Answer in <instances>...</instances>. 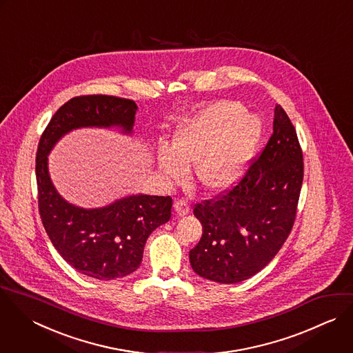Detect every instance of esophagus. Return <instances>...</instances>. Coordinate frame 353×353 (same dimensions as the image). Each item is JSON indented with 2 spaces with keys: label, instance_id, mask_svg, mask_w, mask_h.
Wrapping results in <instances>:
<instances>
[{
  "label": "esophagus",
  "instance_id": "esophagus-1",
  "mask_svg": "<svg viewBox=\"0 0 353 353\" xmlns=\"http://www.w3.org/2000/svg\"><path fill=\"white\" fill-rule=\"evenodd\" d=\"M174 208H175L176 214L181 215V216H182V215H186V214L190 211V205H189L188 200H185V199H181V200L175 201Z\"/></svg>",
  "mask_w": 353,
  "mask_h": 353
}]
</instances>
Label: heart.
<instances>
[{
    "instance_id": "heart-1",
    "label": "heart",
    "mask_w": 353,
    "mask_h": 353,
    "mask_svg": "<svg viewBox=\"0 0 353 353\" xmlns=\"http://www.w3.org/2000/svg\"><path fill=\"white\" fill-rule=\"evenodd\" d=\"M261 135L259 121L241 103L218 101L181 123L172 148L160 145L157 163L168 181L179 182L194 164L197 181L210 190L230 186L241 174Z\"/></svg>"
}]
</instances>
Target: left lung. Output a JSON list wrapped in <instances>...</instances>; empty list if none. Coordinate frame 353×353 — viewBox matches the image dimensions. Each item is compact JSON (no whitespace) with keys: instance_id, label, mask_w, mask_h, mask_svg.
I'll return each mask as SVG.
<instances>
[{"instance_id":"1","label":"left lung","mask_w":353,"mask_h":353,"mask_svg":"<svg viewBox=\"0 0 353 353\" xmlns=\"http://www.w3.org/2000/svg\"><path fill=\"white\" fill-rule=\"evenodd\" d=\"M302 179L303 157L295 128L276 105L273 132L244 175L230 189L194 205L203 236L189 252L193 270L223 284L262 270L294 226Z\"/></svg>"}]
</instances>
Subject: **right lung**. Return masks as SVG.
Here are the masks:
<instances>
[{"instance_id":"1","label":"right lung","mask_w":353,"mask_h":353,"mask_svg":"<svg viewBox=\"0 0 353 353\" xmlns=\"http://www.w3.org/2000/svg\"><path fill=\"white\" fill-rule=\"evenodd\" d=\"M137 103L112 95L72 98L52 116L37 149L39 211L50 240L76 270L99 280L135 272L150 233L171 218V196H130L103 208L85 210L65 201L48 174V153L80 127H121L131 132Z\"/></svg>"}]
</instances>
